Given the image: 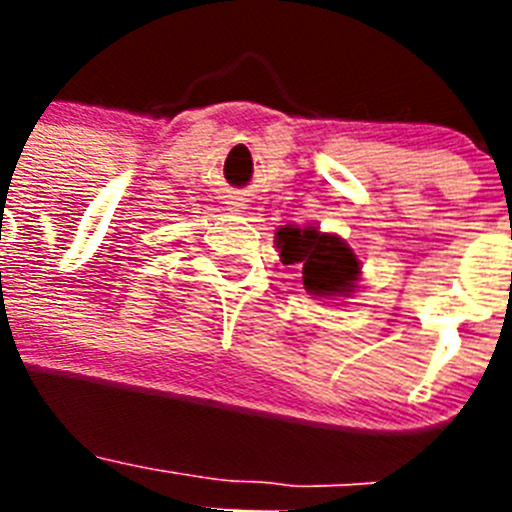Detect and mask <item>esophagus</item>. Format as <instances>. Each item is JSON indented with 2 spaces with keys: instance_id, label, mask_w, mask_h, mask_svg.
Segmentation results:
<instances>
[{
  "instance_id": "obj_1",
  "label": "esophagus",
  "mask_w": 512,
  "mask_h": 512,
  "mask_svg": "<svg viewBox=\"0 0 512 512\" xmlns=\"http://www.w3.org/2000/svg\"><path fill=\"white\" fill-rule=\"evenodd\" d=\"M228 205H233L235 210H238V212H241V210H246V207H243V202H228Z\"/></svg>"
}]
</instances>
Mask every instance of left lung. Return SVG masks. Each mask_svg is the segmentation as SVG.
Masks as SVG:
<instances>
[{"instance_id":"8db88e82","label":"left lung","mask_w":512,"mask_h":512,"mask_svg":"<svg viewBox=\"0 0 512 512\" xmlns=\"http://www.w3.org/2000/svg\"><path fill=\"white\" fill-rule=\"evenodd\" d=\"M277 246L284 264H302V284L310 295H346L359 277L354 251L336 235L315 228H282Z\"/></svg>"}]
</instances>
